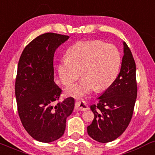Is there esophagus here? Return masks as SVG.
Masks as SVG:
<instances>
[{"label": "esophagus", "instance_id": "obj_1", "mask_svg": "<svg viewBox=\"0 0 155 155\" xmlns=\"http://www.w3.org/2000/svg\"><path fill=\"white\" fill-rule=\"evenodd\" d=\"M74 109L78 111H85L88 110V107H87L86 104L85 103L84 101L80 100L75 102Z\"/></svg>", "mask_w": 155, "mask_h": 155}]
</instances>
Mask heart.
I'll list each match as a JSON object with an SVG mask.
<instances>
[{
    "label": "heart",
    "mask_w": 155,
    "mask_h": 155,
    "mask_svg": "<svg viewBox=\"0 0 155 155\" xmlns=\"http://www.w3.org/2000/svg\"><path fill=\"white\" fill-rule=\"evenodd\" d=\"M66 55L58 66L61 83L69 86L79 78L81 72L83 75L79 83L66 90L67 94L74 97L83 96L95 86L98 89L110 86L121 65L119 50L100 40L78 41L69 47Z\"/></svg>",
    "instance_id": "b5f03b06"
}]
</instances>
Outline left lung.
Wrapping results in <instances>:
<instances>
[{"mask_svg": "<svg viewBox=\"0 0 155 155\" xmlns=\"http://www.w3.org/2000/svg\"><path fill=\"white\" fill-rule=\"evenodd\" d=\"M124 56L118 77L100 97L97 105H90L94 118L87 127L88 135L100 143L119 137L133 116L137 97L136 67L127 45L123 41Z\"/></svg>", "mask_w": 155, "mask_h": 155, "instance_id": "left-lung-1", "label": "left lung"}]
</instances>
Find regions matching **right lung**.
<instances>
[{
    "instance_id": "add662e5",
    "label": "right lung",
    "mask_w": 155,
    "mask_h": 155,
    "mask_svg": "<svg viewBox=\"0 0 155 155\" xmlns=\"http://www.w3.org/2000/svg\"><path fill=\"white\" fill-rule=\"evenodd\" d=\"M69 36L41 34L22 51L17 67L15 96L24 128L35 140L50 143L64 135L74 107L72 97L55 103L61 90L54 82L53 57Z\"/></svg>"
}]
</instances>
